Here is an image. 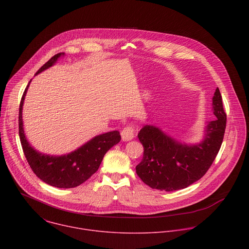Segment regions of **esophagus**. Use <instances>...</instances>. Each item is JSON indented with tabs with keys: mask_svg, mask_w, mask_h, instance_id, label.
<instances>
[{
	"mask_svg": "<svg viewBox=\"0 0 249 249\" xmlns=\"http://www.w3.org/2000/svg\"><path fill=\"white\" fill-rule=\"evenodd\" d=\"M135 129L133 126L128 125L121 131V138L123 141H131L135 136Z\"/></svg>",
	"mask_w": 249,
	"mask_h": 249,
	"instance_id": "34e87169",
	"label": "esophagus"
}]
</instances>
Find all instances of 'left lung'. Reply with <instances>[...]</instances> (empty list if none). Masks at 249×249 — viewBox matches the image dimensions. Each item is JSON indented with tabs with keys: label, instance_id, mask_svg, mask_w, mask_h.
<instances>
[{
	"label": "left lung",
	"instance_id": "obj_1",
	"mask_svg": "<svg viewBox=\"0 0 249 249\" xmlns=\"http://www.w3.org/2000/svg\"><path fill=\"white\" fill-rule=\"evenodd\" d=\"M212 105L217 119L207 124L199 144H182L153 125L140 130L138 138L144 156L136 172L144 183L153 189L174 191L188 187L204 176L215 160L225 135L227 114L219 89Z\"/></svg>",
	"mask_w": 249,
	"mask_h": 249
}]
</instances>
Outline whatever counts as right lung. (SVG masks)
<instances>
[{"label":"right lung","mask_w":249,"mask_h":249,"mask_svg":"<svg viewBox=\"0 0 249 249\" xmlns=\"http://www.w3.org/2000/svg\"><path fill=\"white\" fill-rule=\"evenodd\" d=\"M64 55L65 53H58L53 56L37 71L36 75L53 66L58 58ZM29 84L22 94L18 113V133L26 160L43 182L57 188L77 187L97 171L106 152L120 142V133L111 131L95 136L76 151L64 156H49L37 152L26 140L22 123L23 100Z\"/></svg>","instance_id":"obj_1"}]
</instances>
